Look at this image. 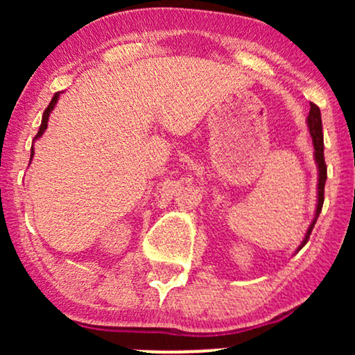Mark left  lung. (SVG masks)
Masks as SVG:
<instances>
[{"instance_id":"8db88e82","label":"left lung","mask_w":355,"mask_h":355,"mask_svg":"<svg viewBox=\"0 0 355 355\" xmlns=\"http://www.w3.org/2000/svg\"><path fill=\"white\" fill-rule=\"evenodd\" d=\"M307 125L310 130V135H312V142H313V158L315 163H317V169H318V184H317V208H315V216L312 223H310L307 232H305L304 241L300 242V245L297 247V252L302 249V247L307 244L310 232H312L315 223L318 220L320 211H322L323 207V200H324V182H327V164H324V155H323V128H322V114H320V108L317 105L310 103V111L307 116Z\"/></svg>"}]
</instances>
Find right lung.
Segmentation results:
<instances>
[{
	"mask_svg": "<svg viewBox=\"0 0 355 355\" xmlns=\"http://www.w3.org/2000/svg\"><path fill=\"white\" fill-rule=\"evenodd\" d=\"M60 94H62V92H56L55 96H53L51 101H50V105H48V108H46L45 111H43L40 129H38V134L35 135V139H33V142H35L37 139H40L42 135H43V132H45V130H46V128H48V119H50V114H51V111L55 110V106H56V103H58V100H60ZM33 155H35V152H33V145H32V148H31V162H32Z\"/></svg>",
	"mask_w": 355,
	"mask_h": 355,
	"instance_id": "right-lung-1",
	"label": "right lung"
}]
</instances>
